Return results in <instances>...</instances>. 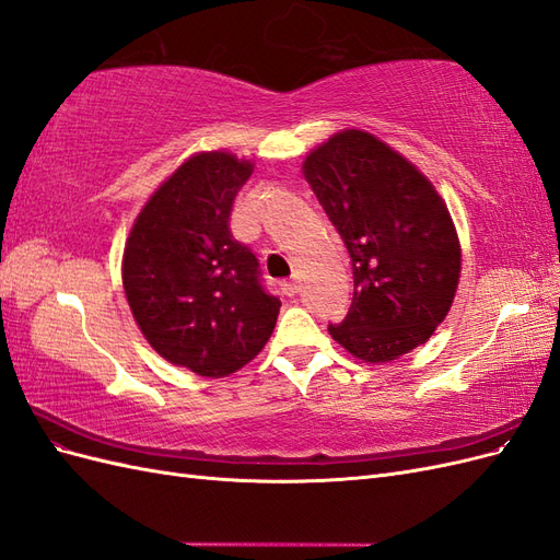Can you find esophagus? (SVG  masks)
<instances>
[{
	"mask_svg": "<svg viewBox=\"0 0 560 560\" xmlns=\"http://www.w3.org/2000/svg\"><path fill=\"white\" fill-rule=\"evenodd\" d=\"M299 290H301V284H299L296 280H287V282H282V292H284L287 296H296V294H299Z\"/></svg>",
	"mask_w": 560,
	"mask_h": 560,
	"instance_id": "1",
	"label": "esophagus"
}]
</instances>
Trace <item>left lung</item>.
Masks as SVG:
<instances>
[{"label": "left lung", "instance_id": "obj_1", "mask_svg": "<svg viewBox=\"0 0 560 560\" xmlns=\"http://www.w3.org/2000/svg\"><path fill=\"white\" fill-rule=\"evenodd\" d=\"M350 257L354 294L329 334L352 358L393 362L428 343L460 282L463 249L434 184L376 135L346 128L301 165Z\"/></svg>", "mask_w": 560, "mask_h": 560}]
</instances>
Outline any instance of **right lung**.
I'll use <instances>...</instances> for the list:
<instances>
[{
	"label": "right lung",
	"mask_w": 560,
	"mask_h": 560,
	"mask_svg": "<svg viewBox=\"0 0 560 560\" xmlns=\"http://www.w3.org/2000/svg\"><path fill=\"white\" fill-rule=\"evenodd\" d=\"M252 171L231 151H198L147 198L124 247V290L147 343L206 378L257 358L280 313L257 257L229 229Z\"/></svg>",
	"instance_id": "obj_1"
}]
</instances>
